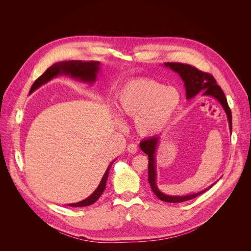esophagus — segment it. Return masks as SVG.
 <instances>
[{"mask_svg": "<svg viewBox=\"0 0 251 251\" xmlns=\"http://www.w3.org/2000/svg\"><path fill=\"white\" fill-rule=\"evenodd\" d=\"M127 151H128L130 154H135V153L138 152V147H137V145H135V144H130V145H128V147H127Z\"/></svg>", "mask_w": 251, "mask_h": 251, "instance_id": "esophagus-1", "label": "esophagus"}]
</instances>
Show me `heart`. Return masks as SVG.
<instances>
[{"label":"heart","mask_w":251,"mask_h":251,"mask_svg":"<svg viewBox=\"0 0 251 251\" xmlns=\"http://www.w3.org/2000/svg\"><path fill=\"white\" fill-rule=\"evenodd\" d=\"M181 104V95L172 86L151 78L126 82L117 92L115 107L120 118H134L141 137H152L164 131ZM120 127L123 126L118 121Z\"/></svg>","instance_id":"heart-1"}]
</instances>
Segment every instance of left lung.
<instances>
[{
    "mask_svg": "<svg viewBox=\"0 0 251 251\" xmlns=\"http://www.w3.org/2000/svg\"><path fill=\"white\" fill-rule=\"evenodd\" d=\"M165 67L171 68L175 73H176L182 80L184 81V85L186 88V97L187 99H192L199 93H202L203 96H210L214 99H217L219 103L223 106V108L226 114L229 131L232 132V116L231 111L228 107L227 100L222 88L217 84L216 79L213 78L211 75L202 73L198 68L185 63H178V62H165ZM161 135H155L149 139L143 140L140 143V148L145 154L148 155L149 163H148V181L151 186L153 193L163 201L166 202H183L186 201H190L192 199L197 198L198 196L203 194L207 190H209L214 184L210 185L206 189L186 196H171L162 193L158 186H157V166H156V153L157 148L159 146V143L161 141ZM222 177V176H221ZM220 177V178H221Z\"/></svg>",
    "mask_w": 251,
    "mask_h": 251,
    "instance_id": "1",
    "label": "left lung"
}]
</instances>
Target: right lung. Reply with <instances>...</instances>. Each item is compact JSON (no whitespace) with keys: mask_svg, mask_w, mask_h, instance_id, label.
I'll use <instances>...</instances> for the list:
<instances>
[{"mask_svg":"<svg viewBox=\"0 0 251 251\" xmlns=\"http://www.w3.org/2000/svg\"><path fill=\"white\" fill-rule=\"evenodd\" d=\"M99 70H100V62L99 61L66 60V61L56 62V63L52 64L50 67H49L45 71V74L42 75L37 80L33 82V84L31 85V88L29 90V94H31L34 90L40 88L42 85L50 81L52 78H55L59 75L69 76L79 82H84L87 84H94L97 79ZM115 161H116V159H114L112 162H110L109 166L107 167V169L101 178L98 187L88 198H86L85 200L78 201V202L68 203L67 205L75 206V207H82V206H87V205H91L92 203H94L105 190L107 178H108V175H109V171Z\"/></svg>","mask_w":251,"mask_h":251,"instance_id":"right-lung-1","label":"right lung"}]
</instances>
